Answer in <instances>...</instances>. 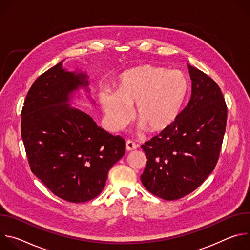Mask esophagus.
Masks as SVG:
<instances>
[{
  "label": "esophagus",
  "instance_id": "esophagus-1",
  "mask_svg": "<svg viewBox=\"0 0 250 250\" xmlns=\"http://www.w3.org/2000/svg\"><path fill=\"white\" fill-rule=\"evenodd\" d=\"M137 148V146L134 144V142L130 141V140H127L126 144H125V149L126 151H132L134 149Z\"/></svg>",
  "mask_w": 250,
  "mask_h": 250
}]
</instances>
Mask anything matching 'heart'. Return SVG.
<instances>
[{
    "mask_svg": "<svg viewBox=\"0 0 250 250\" xmlns=\"http://www.w3.org/2000/svg\"><path fill=\"white\" fill-rule=\"evenodd\" d=\"M188 93L189 81L181 71L142 65L120 76L117 92L104 90L101 104L105 123L113 131L125 127L134 106L139 130L146 127L150 132H159L179 117Z\"/></svg>",
    "mask_w": 250,
    "mask_h": 250,
    "instance_id": "obj_1",
    "label": "heart"
}]
</instances>
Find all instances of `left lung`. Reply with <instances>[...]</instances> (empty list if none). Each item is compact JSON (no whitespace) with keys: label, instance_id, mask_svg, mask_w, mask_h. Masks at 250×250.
<instances>
[{"label":"left lung","instance_id":"obj_1","mask_svg":"<svg viewBox=\"0 0 250 250\" xmlns=\"http://www.w3.org/2000/svg\"><path fill=\"white\" fill-rule=\"evenodd\" d=\"M187 65L190 101L173 125L141 146L147 158L141 182L167 201L185 197L207 179L218 162L226 131L228 109L220 87Z\"/></svg>","mask_w":250,"mask_h":250}]
</instances>
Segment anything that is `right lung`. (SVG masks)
I'll list each match as a JSON object with an SVG mask.
<instances>
[{"instance_id": "right-lung-1", "label": "right lung", "mask_w": 250, "mask_h": 250, "mask_svg": "<svg viewBox=\"0 0 250 250\" xmlns=\"http://www.w3.org/2000/svg\"><path fill=\"white\" fill-rule=\"evenodd\" d=\"M64 60L30 87L21 111V137L32 173L57 197L85 203L103 191L109 170L125 152V141L71 106L80 90L95 101L87 95V73L63 68Z\"/></svg>"}]
</instances>
